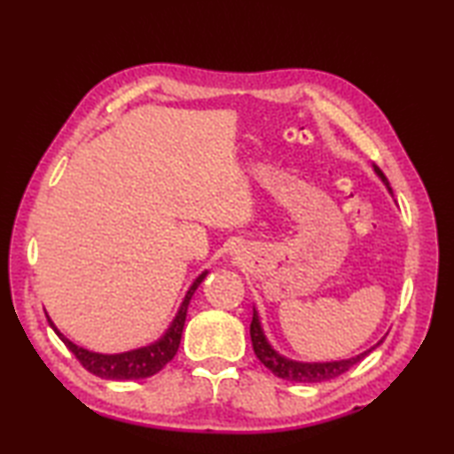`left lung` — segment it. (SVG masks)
<instances>
[{"mask_svg": "<svg viewBox=\"0 0 454 454\" xmlns=\"http://www.w3.org/2000/svg\"><path fill=\"white\" fill-rule=\"evenodd\" d=\"M374 172L380 176L382 182L387 184L390 192H393V188H390V184L387 180V176L382 174L379 166H374ZM250 338H252V347H254V352H256L260 363H262L268 371H272L276 376H278V379L290 380V382H325L330 379H336V376L344 374L348 368L360 363V360H363L368 352L372 350V348L366 350V352H363V355L348 358V360H336V363H296V360L280 356L278 352H276L270 344H268L266 336L262 333V326H260V318H258L256 310H254V314H252Z\"/></svg>", "mask_w": 454, "mask_h": 454, "instance_id": "left-lung-1", "label": "left lung"}]
</instances>
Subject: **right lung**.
<instances>
[{"label":"right lung","instance_id":"1","mask_svg":"<svg viewBox=\"0 0 454 454\" xmlns=\"http://www.w3.org/2000/svg\"><path fill=\"white\" fill-rule=\"evenodd\" d=\"M206 274L208 272H202L194 280V284H192L188 290L186 298H184L178 314H176V318L172 320L170 328L166 330V334L160 338V340L150 344V347L121 352V355H98V352H90L86 348L78 347V344H74L72 340H67V338L56 328V325L50 320V317H48V322H50V326L56 330V334L61 338V342H64L66 347L74 352L75 358L80 360V364L86 368V371H90L91 374L99 376V379H107V380L148 379V376L162 371V368L174 358L176 352H178L190 298L196 292V288L200 286V282L206 278Z\"/></svg>","mask_w":454,"mask_h":454}]
</instances>
